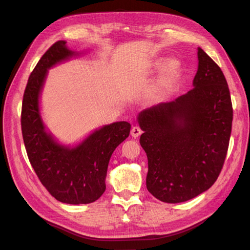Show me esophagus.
<instances>
[{"mask_svg": "<svg viewBox=\"0 0 250 250\" xmlns=\"http://www.w3.org/2000/svg\"><path fill=\"white\" fill-rule=\"evenodd\" d=\"M142 133V131H141V129L139 128V126H137V125H134V126H132V129H131V135H132V138H135L137 139L139 135H140Z\"/></svg>", "mask_w": 250, "mask_h": 250, "instance_id": "1", "label": "esophagus"}]
</instances>
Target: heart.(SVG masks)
I'll use <instances>...</instances> for the list:
<instances>
[{
	"instance_id": "1",
	"label": "heart",
	"mask_w": 250,
	"mask_h": 250,
	"mask_svg": "<svg viewBox=\"0 0 250 250\" xmlns=\"http://www.w3.org/2000/svg\"><path fill=\"white\" fill-rule=\"evenodd\" d=\"M165 67H163V66ZM163 68L162 73H161L158 82L154 84V87L152 88L150 92V100L152 103H156L161 98V95L163 94V91L170 86V84L174 82L177 74L180 70V62L176 59H168L164 65V59H159L153 64L154 70H160Z\"/></svg>"
}]
</instances>
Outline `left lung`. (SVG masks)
<instances>
[{
  "mask_svg": "<svg viewBox=\"0 0 250 250\" xmlns=\"http://www.w3.org/2000/svg\"><path fill=\"white\" fill-rule=\"evenodd\" d=\"M193 89L138 115L147 156L146 188L158 200L182 203L215 183L225 161L232 105L222 69L201 47Z\"/></svg>",
  "mask_w": 250,
  "mask_h": 250,
  "instance_id": "obj_1",
  "label": "left lung"
}]
</instances>
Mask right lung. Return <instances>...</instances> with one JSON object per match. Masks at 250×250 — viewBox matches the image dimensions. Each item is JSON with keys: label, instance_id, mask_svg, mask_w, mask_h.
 Wrapping results in <instances>:
<instances>
[{"label": "right lung", "instance_id": "right-lung-1", "mask_svg": "<svg viewBox=\"0 0 250 250\" xmlns=\"http://www.w3.org/2000/svg\"><path fill=\"white\" fill-rule=\"evenodd\" d=\"M58 41L40 59L29 76L22 104V133L28 160L47 191L66 204H89L105 189L109 160L129 137L131 125L118 121L92 131L75 146L59 142L46 126L40 99L48 70L83 53Z\"/></svg>", "mask_w": 250, "mask_h": 250}]
</instances>
